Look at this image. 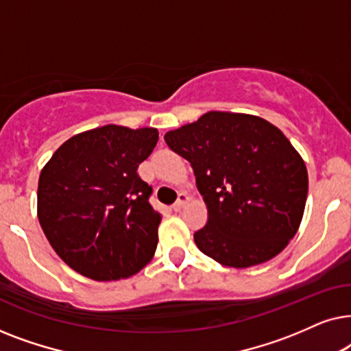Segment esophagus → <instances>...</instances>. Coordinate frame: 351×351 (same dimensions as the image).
I'll return each instance as SVG.
<instances>
[{"label":"esophagus","instance_id":"1","mask_svg":"<svg viewBox=\"0 0 351 351\" xmlns=\"http://www.w3.org/2000/svg\"><path fill=\"white\" fill-rule=\"evenodd\" d=\"M186 203H189V196H186V193H179V198H177L174 206H172V209H174L176 213H179Z\"/></svg>","mask_w":351,"mask_h":351}]
</instances>
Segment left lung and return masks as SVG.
Wrapping results in <instances>:
<instances>
[{
    "label": "left lung",
    "mask_w": 351,
    "mask_h": 351,
    "mask_svg": "<svg viewBox=\"0 0 351 351\" xmlns=\"http://www.w3.org/2000/svg\"><path fill=\"white\" fill-rule=\"evenodd\" d=\"M193 167L208 208L195 243L225 267L247 268L278 256L304 215L308 174L285 134L265 119L209 112L165 136Z\"/></svg>",
    "instance_id": "left-lung-1"
}]
</instances>
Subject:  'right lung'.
I'll list each match as a JSON object with an SVG mask.
<instances>
[{"instance_id":"add662e5","label":"right lung","mask_w":351,"mask_h":351,"mask_svg":"<svg viewBox=\"0 0 351 351\" xmlns=\"http://www.w3.org/2000/svg\"><path fill=\"white\" fill-rule=\"evenodd\" d=\"M158 142L153 128L102 126L57 148L38 182V219L62 261L90 280L136 275L152 261L161 214L137 167Z\"/></svg>"}]
</instances>
